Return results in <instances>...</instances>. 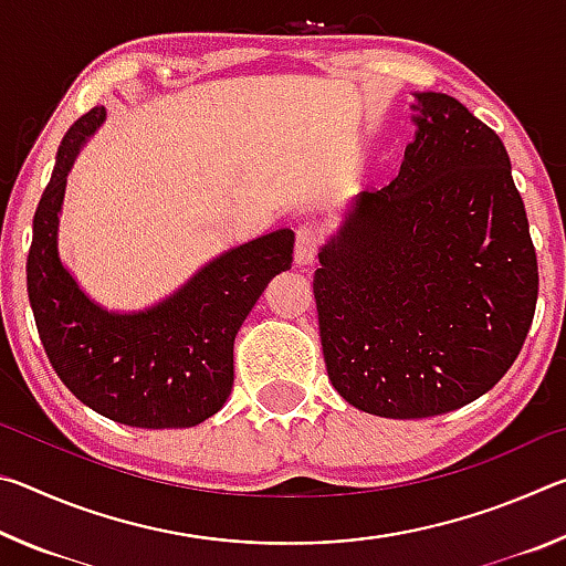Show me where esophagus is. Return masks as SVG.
Listing matches in <instances>:
<instances>
[{"label": "esophagus", "mask_w": 566, "mask_h": 566, "mask_svg": "<svg viewBox=\"0 0 566 566\" xmlns=\"http://www.w3.org/2000/svg\"><path fill=\"white\" fill-rule=\"evenodd\" d=\"M322 244V232L317 227L304 224L300 232H296V244H294V262L300 266H310L319 254Z\"/></svg>", "instance_id": "esophagus-1"}]
</instances>
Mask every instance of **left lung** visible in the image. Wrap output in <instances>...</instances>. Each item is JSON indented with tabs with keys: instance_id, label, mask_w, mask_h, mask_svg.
<instances>
[{
	"instance_id": "1",
	"label": "left lung",
	"mask_w": 566,
	"mask_h": 566,
	"mask_svg": "<svg viewBox=\"0 0 566 566\" xmlns=\"http://www.w3.org/2000/svg\"><path fill=\"white\" fill-rule=\"evenodd\" d=\"M399 175L361 191L319 252L324 364L352 407L421 419L469 405L520 357L539 292L510 155L449 94H417Z\"/></svg>"
}]
</instances>
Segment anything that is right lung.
I'll return each instance as SVG.
<instances>
[{
  "mask_svg": "<svg viewBox=\"0 0 566 566\" xmlns=\"http://www.w3.org/2000/svg\"><path fill=\"white\" fill-rule=\"evenodd\" d=\"M102 119L104 107H94L64 134L36 205L27 256L36 332L56 377L102 417L145 429L195 427L232 391L234 337L272 276L292 266L294 234L280 229L232 249L155 310H99L56 256V214L76 151Z\"/></svg>",
  "mask_w": 566,
  "mask_h": 566,
  "instance_id": "right-lung-1",
  "label": "right lung"
}]
</instances>
